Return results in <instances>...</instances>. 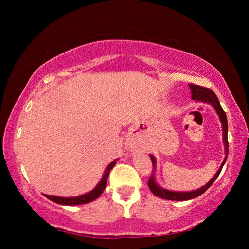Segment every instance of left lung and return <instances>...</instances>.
<instances>
[{
  "instance_id": "obj_1",
  "label": "left lung",
  "mask_w": 249,
  "mask_h": 249,
  "mask_svg": "<svg viewBox=\"0 0 249 249\" xmlns=\"http://www.w3.org/2000/svg\"><path fill=\"white\" fill-rule=\"evenodd\" d=\"M189 86H190V89H191V92H192V99L193 100L203 101V102L211 103L214 107V108L216 109L217 114L220 115V120L222 122V126H223V135H224V137H223V138H224L226 157L224 159V161H223L222 166L220 167V169L217 170L215 176H214L213 178L211 179L209 182L204 185V187L197 189V190H196V191H191V192H174V191L165 190V189L160 188V187H158L157 184H156L155 180H154V176L151 175L149 177V180H148V187L150 189V191L153 192L156 196H159V197H161V199H165V200L187 201V200L195 199V197L201 196L202 193H204L211 187V185L213 184L214 181L216 180L218 175L221 174L222 168H223V166H224V163L226 161L227 154H229V140H227V128H229V127H227V119H226V114H225L224 109L222 108L220 102H218V99H217L216 94L214 93L212 90L209 89V88L201 87V86H197V84H192V83L189 84ZM150 159H151V162H153V167H155L156 160H155L154 156H150Z\"/></svg>"
}]
</instances>
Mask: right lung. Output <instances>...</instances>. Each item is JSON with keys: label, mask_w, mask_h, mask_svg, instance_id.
Wrapping results in <instances>:
<instances>
[{"label": "right lung", "mask_w": 249, "mask_h": 249, "mask_svg": "<svg viewBox=\"0 0 249 249\" xmlns=\"http://www.w3.org/2000/svg\"><path fill=\"white\" fill-rule=\"evenodd\" d=\"M114 165H115V161L109 163L107 168V170H105V174L103 176L102 180L100 181V183L96 185V187L91 192L87 193V195L75 196V197H61V196H48V195H45V196L47 197V199H49L50 201H53L58 204H64V205H77V204L89 203V202H92L93 200L98 199V197L102 195V192L104 191L105 187H107L109 171H111L113 167H114Z\"/></svg>", "instance_id": "1"}]
</instances>
